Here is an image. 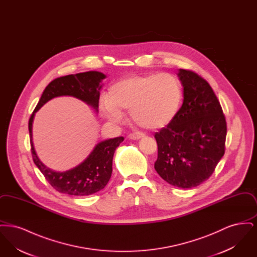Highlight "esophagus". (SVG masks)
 <instances>
[{"label":"esophagus","mask_w":257,"mask_h":257,"mask_svg":"<svg viewBox=\"0 0 257 257\" xmlns=\"http://www.w3.org/2000/svg\"><path fill=\"white\" fill-rule=\"evenodd\" d=\"M145 137V134L144 133H141V132H137V133H131V134H129L128 136V138L129 139H131V140H140V139H142V138H144Z\"/></svg>","instance_id":"esophagus-1"}]
</instances>
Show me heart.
Wrapping results in <instances>:
<instances>
[{
	"label": "heart",
	"instance_id": "heart-1",
	"mask_svg": "<svg viewBox=\"0 0 257 257\" xmlns=\"http://www.w3.org/2000/svg\"><path fill=\"white\" fill-rule=\"evenodd\" d=\"M182 99L181 83L171 74L132 76L111 86L100 110L103 116L112 122L122 118V110H129L133 122L154 130L173 120Z\"/></svg>",
	"mask_w": 257,
	"mask_h": 257
}]
</instances>
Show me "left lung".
<instances>
[{
  "label": "left lung",
  "mask_w": 257,
  "mask_h": 257,
  "mask_svg": "<svg viewBox=\"0 0 257 257\" xmlns=\"http://www.w3.org/2000/svg\"><path fill=\"white\" fill-rule=\"evenodd\" d=\"M183 104L170 124L155 133L154 168L172 186L191 189L204 182L224 154L226 121L212 87L199 75L179 69Z\"/></svg>",
  "instance_id": "left-lung-1"
}]
</instances>
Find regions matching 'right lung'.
Here are the masks:
<instances>
[{
  "instance_id": "1",
  "label": "right lung",
  "mask_w": 257,
  "mask_h": 257,
  "mask_svg": "<svg viewBox=\"0 0 257 257\" xmlns=\"http://www.w3.org/2000/svg\"><path fill=\"white\" fill-rule=\"evenodd\" d=\"M105 74L87 71L71 74L55 79L44 89L37 107L29 120V132L33 159L51 186L61 194L85 196L97 193L109 182L112 171V157L123 137L98 143L90 154L81 164L66 171H55L47 168L37 156L33 143V122L35 114L51 99L59 96H73L85 102L98 111L100 90Z\"/></svg>"
}]
</instances>
